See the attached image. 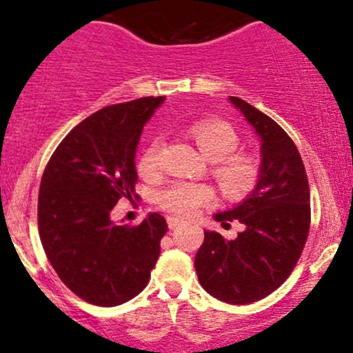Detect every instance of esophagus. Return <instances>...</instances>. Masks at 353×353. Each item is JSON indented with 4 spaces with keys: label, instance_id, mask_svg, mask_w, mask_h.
<instances>
[{
    "label": "esophagus",
    "instance_id": "esophagus-1",
    "mask_svg": "<svg viewBox=\"0 0 353 353\" xmlns=\"http://www.w3.org/2000/svg\"><path fill=\"white\" fill-rule=\"evenodd\" d=\"M167 225H169V229H176V227L181 225V220L176 219V216H169L167 219Z\"/></svg>",
    "mask_w": 353,
    "mask_h": 353
}]
</instances>
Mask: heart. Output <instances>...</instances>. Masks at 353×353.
Returning a JSON list of instances; mask_svg holds the SVG:
<instances>
[{
    "label": "heart",
    "mask_w": 353,
    "mask_h": 353,
    "mask_svg": "<svg viewBox=\"0 0 353 353\" xmlns=\"http://www.w3.org/2000/svg\"><path fill=\"white\" fill-rule=\"evenodd\" d=\"M190 133L201 154L213 162V176L229 196H244L254 188L259 176L258 162L251 155L234 154L239 147V137L230 124L219 119H201L191 124ZM160 170V141L154 140L138 159V172L145 179H157ZM213 199L215 191L212 186L190 181H176L157 196L160 208L177 216L194 215Z\"/></svg>",
    "instance_id": "heart-1"
}]
</instances>
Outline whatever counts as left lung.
<instances>
[{"label": "left lung", "instance_id": "left-lung-1", "mask_svg": "<svg viewBox=\"0 0 353 353\" xmlns=\"http://www.w3.org/2000/svg\"><path fill=\"white\" fill-rule=\"evenodd\" d=\"M259 138V176L251 193L213 215L223 227L232 220L243 232L225 241L205 230L194 258L201 287L227 304H251L276 290L301 258L311 222V196L304 162L290 137L266 114L229 97Z\"/></svg>", "mask_w": 353, "mask_h": 353}]
</instances>
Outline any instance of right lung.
<instances>
[{
    "label": "right lung",
    "mask_w": 353,
    "mask_h": 353,
    "mask_svg": "<svg viewBox=\"0 0 353 353\" xmlns=\"http://www.w3.org/2000/svg\"><path fill=\"white\" fill-rule=\"evenodd\" d=\"M165 97H141L104 108L68 133L49 160L39 190V234L49 263L71 292L112 307L140 294L150 280L167 232L148 213L137 227L110 219L131 199L143 126Z\"/></svg>",
    "instance_id": "1"
}]
</instances>
